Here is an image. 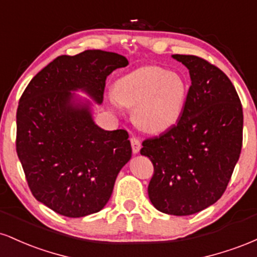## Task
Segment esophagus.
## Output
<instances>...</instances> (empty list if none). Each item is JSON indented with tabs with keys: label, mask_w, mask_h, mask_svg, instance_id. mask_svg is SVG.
<instances>
[{
	"label": "esophagus",
	"mask_w": 257,
	"mask_h": 257,
	"mask_svg": "<svg viewBox=\"0 0 257 257\" xmlns=\"http://www.w3.org/2000/svg\"><path fill=\"white\" fill-rule=\"evenodd\" d=\"M131 144H132V149H133V152L134 153H138L140 151L141 149V143L140 140L137 137H132L131 138Z\"/></svg>",
	"instance_id": "esophagus-1"
}]
</instances>
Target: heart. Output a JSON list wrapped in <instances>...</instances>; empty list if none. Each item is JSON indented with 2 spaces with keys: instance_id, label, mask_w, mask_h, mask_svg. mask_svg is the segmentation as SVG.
I'll list each match as a JSON object with an SVG mask.
<instances>
[{
  "instance_id": "obj_1",
  "label": "heart",
  "mask_w": 257,
  "mask_h": 257,
  "mask_svg": "<svg viewBox=\"0 0 257 257\" xmlns=\"http://www.w3.org/2000/svg\"><path fill=\"white\" fill-rule=\"evenodd\" d=\"M188 85L184 76L158 66L135 70L117 81L110 102L135 107L134 119L143 131L161 133L181 116Z\"/></svg>"
}]
</instances>
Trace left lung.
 I'll use <instances>...</instances> for the list:
<instances>
[{"label": "left lung", "mask_w": 257, "mask_h": 257, "mask_svg": "<svg viewBox=\"0 0 257 257\" xmlns=\"http://www.w3.org/2000/svg\"><path fill=\"white\" fill-rule=\"evenodd\" d=\"M190 71L179 120L143 141L153 164L149 197L156 209L192 215L226 191L243 145V107L234 85L217 66L196 55H173Z\"/></svg>", "instance_id": "8db88e82"}]
</instances>
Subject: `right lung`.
<instances>
[{"label":"right lung","instance_id":"add662e5","mask_svg":"<svg viewBox=\"0 0 257 257\" xmlns=\"http://www.w3.org/2000/svg\"><path fill=\"white\" fill-rule=\"evenodd\" d=\"M126 65L123 55L100 49L60 55L20 96L18 157L35 198L55 213L82 217L101 210L132 157L128 132L99 128L89 107L73 104L71 94L82 89L100 104L107 76Z\"/></svg>","mask_w":257,"mask_h":257}]
</instances>
